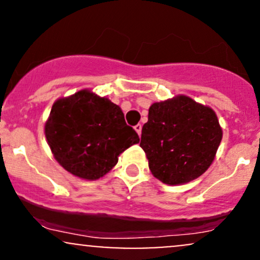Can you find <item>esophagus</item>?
I'll return each instance as SVG.
<instances>
[{"label": "esophagus", "mask_w": 260, "mask_h": 260, "mask_svg": "<svg viewBox=\"0 0 260 260\" xmlns=\"http://www.w3.org/2000/svg\"><path fill=\"white\" fill-rule=\"evenodd\" d=\"M134 129H136V132L138 133V136H140L142 134V124H137V126H134Z\"/></svg>", "instance_id": "1"}]
</instances>
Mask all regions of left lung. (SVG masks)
Returning <instances> with one entry per match:
<instances>
[{
	"instance_id": "1",
	"label": "left lung",
	"mask_w": 260,
	"mask_h": 260,
	"mask_svg": "<svg viewBox=\"0 0 260 260\" xmlns=\"http://www.w3.org/2000/svg\"><path fill=\"white\" fill-rule=\"evenodd\" d=\"M221 139L215 111L186 95H177L149 107L140 147L154 177L177 186L207 171Z\"/></svg>"
}]
</instances>
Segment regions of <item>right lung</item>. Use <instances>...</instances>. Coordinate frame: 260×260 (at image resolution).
<instances>
[{
	"instance_id": "add662e5",
	"label": "right lung",
	"mask_w": 260,
	"mask_h": 260,
	"mask_svg": "<svg viewBox=\"0 0 260 260\" xmlns=\"http://www.w3.org/2000/svg\"><path fill=\"white\" fill-rule=\"evenodd\" d=\"M45 137L59 165L88 181L105 176L120 154L139 143L121 107L89 89L53 103Z\"/></svg>"
}]
</instances>
